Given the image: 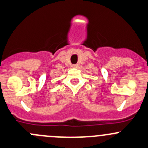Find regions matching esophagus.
Instances as JSON below:
<instances>
[{"label":"esophagus","mask_w":148,"mask_h":148,"mask_svg":"<svg viewBox=\"0 0 148 148\" xmlns=\"http://www.w3.org/2000/svg\"><path fill=\"white\" fill-rule=\"evenodd\" d=\"M72 67H73V68H78L79 64H73Z\"/></svg>","instance_id":"obj_1"}]
</instances>
